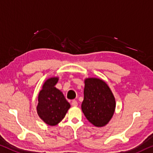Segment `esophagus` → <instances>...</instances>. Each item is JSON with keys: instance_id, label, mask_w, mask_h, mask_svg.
<instances>
[{"instance_id": "34e87169", "label": "esophagus", "mask_w": 153, "mask_h": 153, "mask_svg": "<svg viewBox=\"0 0 153 153\" xmlns=\"http://www.w3.org/2000/svg\"><path fill=\"white\" fill-rule=\"evenodd\" d=\"M71 105H72L73 106H74V107H77V101H76V100H73L72 102H71Z\"/></svg>"}]
</instances>
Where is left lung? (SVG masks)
<instances>
[{
  "label": "left lung",
  "mask_w": 153,
  "mask_h": 153,
  "mask_svg": "<svg viewBox=\"0 0 153 153\" xmlns=\"http://www.w3.org/2000/svg\"><path fill=\"white\" fill-rule=\"evenodd\" d=\"M84 84L82 110L90 123L95 127H103L110 122L114 114V96L103 79L88 77L84 79Z\"/></svg>",
  "instance_id": "left-lung-1"
}]
</instances>
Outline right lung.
Returning <instances> with one entry per match:
<instances>
[{
    "label": "right lung",
    "instance_id": "obj_1",
    "mask_svg": "<svg viewBox=\"0 0 153 153\" xmlns=\"http://www.w3.org/2000/svg\"><path fill=\"white\" fill-rule=\"evenodd\" d=\"M59 79V77L46 79L38 95L37 114L45 124L50 126L59 124L71 107L63 93L55 87Z\"/></svg>",
    "mask_w": 153,
    "mask_h": 153
}]
</instances>
